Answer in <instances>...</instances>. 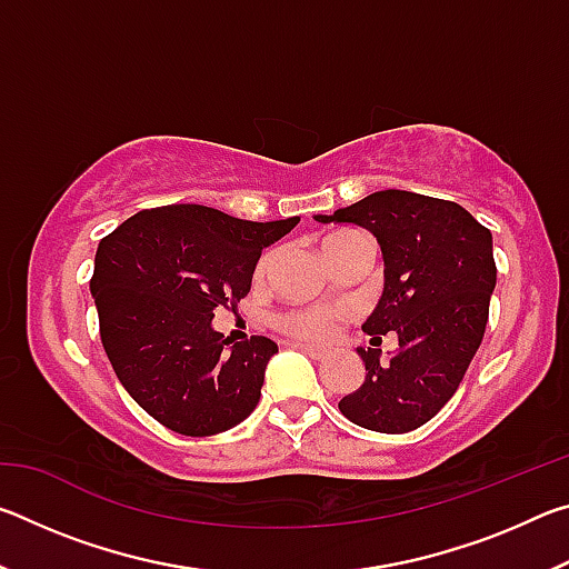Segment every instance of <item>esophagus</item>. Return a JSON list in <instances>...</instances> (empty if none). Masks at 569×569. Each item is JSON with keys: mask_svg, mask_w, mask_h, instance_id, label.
<instances>
[{"mask_svg": "<svg viewBox=\"0 0 569 569\" xmlns=\"http://www.w3.org/2000/svg\"><path fill=\"white\" fill-rule=\"evenodd\" d=\"M293 349H298V351L308 353V356H311V359H323V356H326V349H323V346H316V343H303V341H296V343H293Z\"/></svg>", "mask_w": 569, "mask_h": 569, "instance_id": "34e87169", "label": "esophagus"}]
</instances>
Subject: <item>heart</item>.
I'll use <instances>...</instances> for the list:
<instances>
[{"label": "heart", "instance_id": "1", "mask_svg": "<svg viewBox=\"0 0 569 569\" xmlns=\"http://www.w3.org/2000/svg\"><path fill=\"white\" fill-rule=\"evenodd\" d=\"M366 238L359 230H333V233L323 236L321 240V250L323 256L329 258L336 250H341L343 246H349L351 240ZM273 250H266V253L258 258L256 263V278H263L268 266H271ZM346 316H349V308L346 306H306V308H291V311L281 313L276 319V326L283 333L293 336V339H311V341H323L333 336L336 326H339Z\"/></svg>", "mask_w": 569, "mask_h": 569}]
</instances>
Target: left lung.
I'll use <instances>...</instances> for the list:
<instances>
[{
  "instance_id": "obj_1",
  "label": "left lung",
  "mask_w": 569,
  "mask_h": 569,
  "mask_svg": "<svg viewBox=\"0 0 569 569\" xmlns=\"http://www.w3.org/2000/svg\"><path fill=\"white\" fill-rule=\"evenodd\" d=\"M316 220L377 236L387 283L363 331L373 346L389 331L399 339L387 361L379 349H359L366 377L339 409L381 435L419 429L455 397L485 336L497 283L492 233L451 200L409 190L371 192Z\"/></svg>"
}]
</instances>
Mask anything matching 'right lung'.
Segmentation results:
<instances>
[{"label": "right lung", "instance_id": "add662e5", "mask_svg": "<svg viewBox=\"0 0 569 569\" xmlns=\"http://www.w3.org/2000/svg\"><path fill=\"white\" fill-rule=\"evenodd\" d=\"M298 218L253 223L206 206L140 210L104 236L90 291L124 391L178 435L213 437L250 417L278 346L213 331L216 308L250 291L263 248Z\"/></svg>", "mask_w": 569, "mask_h": 569}]
</instances>
